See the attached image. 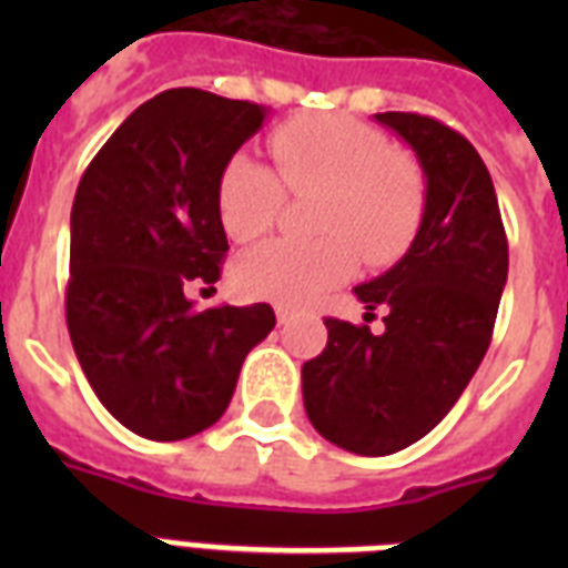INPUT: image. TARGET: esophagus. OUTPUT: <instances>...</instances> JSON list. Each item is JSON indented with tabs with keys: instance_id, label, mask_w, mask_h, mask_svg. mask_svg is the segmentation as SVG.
<instances>
[{
	"instance_id": "obj_1",
	"label": "esophagus",
	"mask_w": 568,
	"mask_h": 568,
	"mask_svg": "<svg viewBox=\"0 0 568 568\" xmlns=\"http://www.w3.org/2000/svg\"><path fill=\"white\" fill-rule=\"evenodd\" d=\"M292 318H294V312L288 310V306H276V321H280V324H288Z\"/></svg>"
}]
</instances>
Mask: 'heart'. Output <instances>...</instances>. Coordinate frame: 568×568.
<instances>
[{"mask_svg": "<svg viewBox=\"0 0 568 568\" xmlns=\"http://www.w3.org/2000/svg\"><path fill=\"white\" fill-rule=\"evenodd\" d=\"M276 173L253 155H232L217 182V214L232 241L265 235L285 192L312 196V241H267L235 265L247 297L310 306L354 274L356 253L383 267L404 256L424 217V176L377 129L345 114L288 120L271 135Z\"/></svg>", "mask_w": 568, "mask_h": 568, "instance_id": "obj_1", "label": "heart"}]
</instances>
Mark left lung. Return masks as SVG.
I'll return each instance as SVG.
<instances>
[{
  "instance_id": "1",
  "label": "left lung",
  "mask_w": 568,
  "mask_h": 568,
  "mask_svg": "<svg viewBox=\"0 0 568 568\" xmlns=\"http://www.w3.org/2000/svg\"><path fill=\"white\" fill-rule=\"evenodd\" d=\"M422 162L427 196L413 247L372 283L356 285L365 318H327V347L303 365L312 427L363 457L404 450L450 413L493 342L507 283V232L484 159L442 120L415 111L374 114Z\"/></svg>"
}]
</instances>
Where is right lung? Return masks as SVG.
<instances>
[{
    "mask_svg": "<svg viewBox=\"0 0 568 568\" xmlns=\"http://www.w3.org/2000/svg\"><path fill=\"white\" fill-rule=\"evenodd\" d=\"M265 118L256 102L173 88L120 123L75 189L70 342L102 406L144 439L212 427L276 324L267 303L196 312L185 297L221 280L217 182Z\"/></svg>",
    "mask_w": 568,
    "mask_h": 568,
    "instance_id": "add662e5",
    "label": "right lung"
}]
</instances>
